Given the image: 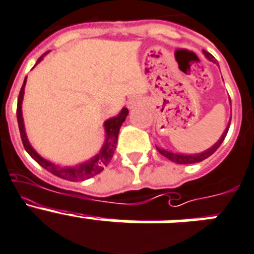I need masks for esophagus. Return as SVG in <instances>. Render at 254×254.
<instances>
[{"label":"esophagus","mask_w":254,"mask_h":254,"mask_svg":"<svg viewBox=\"0 0 254 254\" xmlns=\"http://www.w3.org/2000/svg\"><path fill=\"white\" fill-rule=\"evenodd\" d=\"M132 105H134V104H132V103H130V108H131V106H132Z\"/></svg>","instance_id":"obj_1"}]
</instances>
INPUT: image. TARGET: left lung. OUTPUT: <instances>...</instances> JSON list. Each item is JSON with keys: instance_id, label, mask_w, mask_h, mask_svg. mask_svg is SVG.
I'll return each mask as SVG.
<instances>
[{"instance_id": "8db88e82", "label": "left lung", "mask_w": 254, "mask_h": 254, "mask_svg": "<svg viewBox=\"0 0 254 254\" xmlns=\"http://www.w3.org/2000/svg\"><path fill=\"white\" fill-rule=\"evenodd\" d=\"M204 56L208 59L209 61H213V63L215 64V60L214 58H213L212 55H210L209 52L204 51ZM229 124H231V122H229ZM229 124L228 127H226V130H224V132L222 134V136H220L219 140L217 141V143L214 144V145L212 146V148L207 149L205 151H203V153H199V154H178V153H172V151H168L165 150V149H160L156 146V149H158V151H159L160 154H162L163 156H165L167 159L172 160L173 163H177V164H193V163H199L202 162V160L207 159V158H209L210 155H212L213 153H214L215 150H217L218 148L220 146V144L223 143L224 138H226L227 132H228V129H229Z\"/></svg>"}]
</instances>
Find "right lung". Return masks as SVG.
<instances>
[{
	"mask_svg": "<svg viewBox=\"0 0 254 254\" xmlns=\"http://www.w3.org/2000/svg\"><path fill=\"white\" fill-rule=\"evenodd\" d=\"M42 60V58H40L37 60V63ZM25 85H26V77L25 81H23L22 87L20 90V95H18L17 100V122H18V129H20L21 139H22L23 146H25L26 151L30 154V156L35 162L39 163L42 168H45L46 170H49L50 173H52L54 175L59 178H63L66 181L70 182H77V181H85V179H89V178L95 177L98 175L99 173H101L104 170V168L110 163L111 158L114 155V151L116 149V144H118V135H119L120 127L123 125V123L127 119V108H123V110L120 111L119 115L110 118V119L106 120L104 123V127H105V141H104L103 148L100 149L96 155H94L91 159L86 160L84 163H80L77 165H73V167H60V165H56L54 163L49 162L45 158H42L39 153H36L32 146H31L30 141H28L27 136H26L25 131V125H23V118H22V100H23V94H25Z\"/></svg>",
	"mask_w": 254,
	"mask_h": 254,
	"instance_id": "add662e5",
	"label": "right lung"
}]
</instances>
